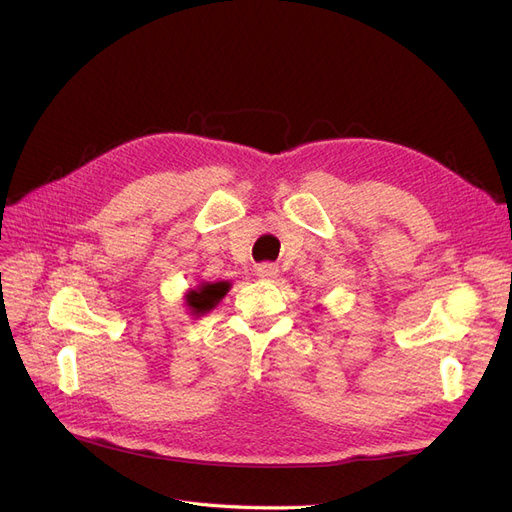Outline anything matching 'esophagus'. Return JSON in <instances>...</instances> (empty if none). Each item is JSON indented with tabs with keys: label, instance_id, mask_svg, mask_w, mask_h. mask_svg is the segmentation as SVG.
I'll return each mask as SVG.
<instances>
[{
	"label": "esophagus",
	"instance_id": "1",
	"mask_svg": "<svg viewBox=\"0 0 512 512\" xmlns=\"http://www.w3.org/2000/svg\"><path fill=\"white\" fill-rule=\"evenodd\" d=\"M277 273H280V269L271 265V262H262V265L256 267V275L262 277V280H273V277H277Z\"/></svg>",
	"mask_w": 512,
	"mask_h": 512
}]
</instances>
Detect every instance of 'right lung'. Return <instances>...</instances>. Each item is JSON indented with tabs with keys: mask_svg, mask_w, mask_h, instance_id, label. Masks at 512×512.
Listing matches in <instances>:
<instances>
[{
	"mask_svg": "<svg viewBox=\"0 0 512 512\" xmlns=\"http://www.w3.org/2000/svg\"><path fill=\"white\" fill-rule=\"evenodd\" d=\"M230 290V284L228 282H203L198 288L190 290L188 294H185V305H188L190 314L192 316H205L207 312H211V309L218 305L224 294Z\"/></svg>",
	"mask_w": 512,
	"mask_h": 512,
	"instance_id": "1",
	"label": "right lung"
}]
</instances>
